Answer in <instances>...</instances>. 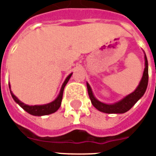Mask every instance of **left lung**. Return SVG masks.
<instances>
[{"mask_svg": "<svg viewBox=\"0 0 156 156\" xmlns=\"http://www.w3.org/2000/svg\"><path fill=\"white\" fill-rule=\"evenodd\" d=\"M144 60H145V68H144L143 75H142L139 85L135 88L134 92L126 95L124 98L116 102L108 104V103H104V102L100 101L99 100L95 98L92 91V88L87 82V93L94 107L101 112L107 113V114H123L129 111L143 96V94H145L146 89H147V82H148V64H147L146 55H144Z\"/></svg>", "mask_w": 156, "mask_h": 156, "instance_id": "left-lung-1", "label": "left lung"}]
</instances>
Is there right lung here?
<instances>
[{
    "label": "right lung",
    "instance_id": "1",
    "mask_svg": "<svg viewBox=\"0 0 156 156\" xmlns=\"http://www.w3.org/2000/svg\"><path fill=\"white\" fill-rule=\"evenodd\" d=\"M73 73H71L69 76L65 79V81L63 82L62 86L61 87V90H60V93L58 94L55 99L53 101L49 102V103H47V104L43 105H34V106H30V105H27L25 103H23L22 101H21L20 100L18 99L15 94H13V92L11 91V87H10V84L9 85V89H10V94L13 97V99L15 101V102L18 105H20V107H21L24 110L27 112L28 114L32 115H35V116H42V115H50L53 114L55 112H56L59 108L61 107L62 104V95H63V90H64V87L67 85L68 81H69L71 75Z\"/></svg>",
    "mask_w": 156,
    "mask_h": 156
}]
</instances>
